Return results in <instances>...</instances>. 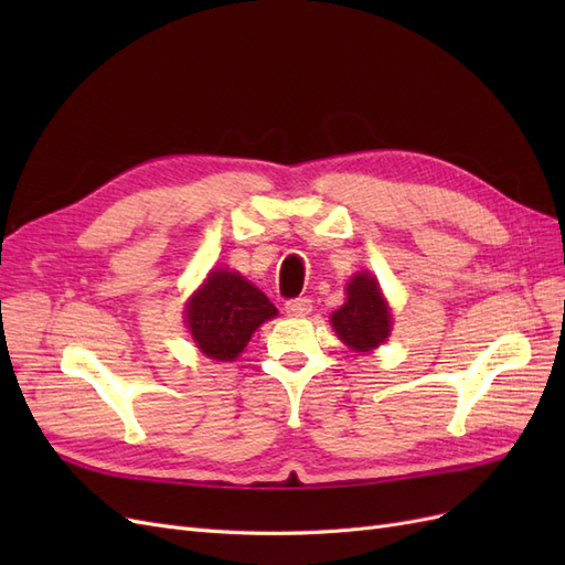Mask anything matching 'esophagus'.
<instances>
[{
    "label": "esophagus",
    "instance_id": "1",
    "mask_svg": "<svg viewBox=\"0 0 565 565\" xmlns=\"http://www.w3.org/2000/svg\"><path fill=\"white\" fill-rule=\"evenodd\" d=\"M285 311L289 316H309L313 311V301L309 297H297L285 301Z\"/></svg>",
    "mask_w": 565,
    "mask_h": 565
}]
</instances>
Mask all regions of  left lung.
Returning <instances> with one entry per match:
<instances>
[{"instance_id": "8db88e82", "label": "left lung", "mask_w": 565, "mask_h": 565, "mask_svg": "<svg viewBox=\"0 0 565 565\" xmlns=\"http://www.w3.org/2000/svg\"><path fill=\"white\" fill-rule=\"evenodd\" d=\"M332 328L353 351H370L384 344L391 332V313L370 273H358L349 282L344 306L332 313Z\"/></svg>"}]
</instances>
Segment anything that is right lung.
<instances>
[{"instance_id": "add662e5", "label": "right lung", "mask_w": 565, "mask_h": 565, "mask_svg": "<svg viewBox=\"0 0 565 565\" xmlns=\"http://www.w3.org/2000/svg\"><path fill=\"white\" fill-rule=\"evenodd\" d=\"M278 309L241 273L212 270L185 309L188 330L198 349L216 361H235L262 322Z\"/></svg>"}]
</instances>
